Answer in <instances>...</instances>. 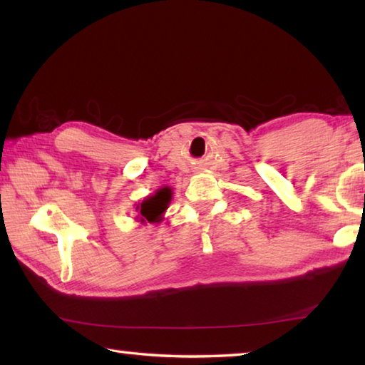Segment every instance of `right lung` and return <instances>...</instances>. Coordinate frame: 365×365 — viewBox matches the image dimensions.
I'll list each match as a JSON object with an SVG mask.
<instances>
[{
  "label": "right lung",
  "instance_id": "right-lung-1",
  "mask_svg": "<svg viewBox=\"0 0 365 365\" xmlns=\"http://www.w3.org/2000/svg\"><path fill=\"white\" fill-rule=\"evenodd\" d=\"M170 199H173V190L169 187L160 188L153 196L145 197L144 201L135 207L140 223H145V221H148V223H158V221H161L163 213L166 212Z\"/></svg>",
  "mask_w": 365,
  "mask_h": 365
}]
</instances>
